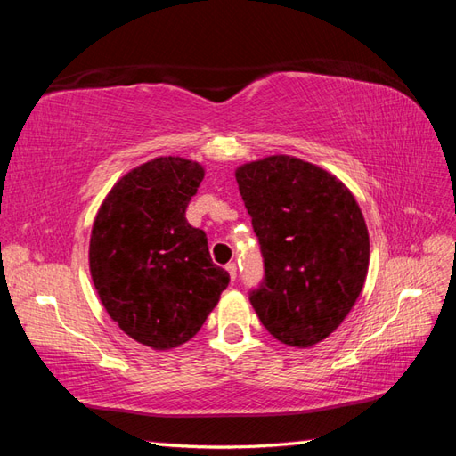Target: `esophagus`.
<instances>
[{"label": "esophagus", "mask_w": 456, "mask_h": 456, "mask_svg": "<svg viewBox=\"0 0 456 456\" xmlns=\"http://www.w3.org/2000/svg\"><path fill=\"white\" fill-rule=\"evenodd\" d=\"M225 268H227V273H229V276H231V280H235V278H237V265H235V263H229Z\"/></svg>", "instance_id": "34e87169"}]
</instances>
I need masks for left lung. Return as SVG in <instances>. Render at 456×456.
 I'll use <instances>...</instances> for the list:
<instances>
[{
    "mask_svg": "<svg viewBox=\"0 0 456 456\" xmlns=\"http://www.w3.org/2000/svg\"><path fill=\"white\" fill-rule=\"evenodd\" d=\"M265 278L250 289L266 331L289 346L331 335L361 296L370 240L351 191L315 164L286 154L237 170Z\"/></svg>",
    "mask_w": 456,
    "mask_h": 456,
    "instance_id": "1",
    "label": "left lung"
}]
</instances>
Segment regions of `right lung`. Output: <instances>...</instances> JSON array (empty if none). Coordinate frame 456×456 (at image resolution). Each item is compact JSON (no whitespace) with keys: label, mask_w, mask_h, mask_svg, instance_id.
Segmentation results:
<instances>
[{"label":"right lung","mask_w":456,"mask_h":456,"mask_svg":"<svg viewBox=\"0 0 456 456\" xmlns=\"http://www.w3.org/2000/svg\"><path fill=\"white\" fill-rule=\"evenodd\" d=\"M198 162L160 157L115 183L95 216L90 273L110 317L134 341L168 351L190 341L229 284L186 208Z\"/></svg>","instance_id":"right-lung-1"}]
</instances>
